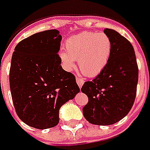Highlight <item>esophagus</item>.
<instances>
[{
  "label": "esophagus",
  "mask_w": 150,
  "mask_h": 150,
  "mask_svg": "<svg viewBox=\"0 0 150 150\" xmlns=\"http://www.w3.org/2000/svg\"><path fill=\"white\" fill-rule=\"evenodd\" d=\"M76 81H77V83H78V85H79V88H81V87L83 86V83H84L83 79H81V78H79V77L76 78Z\"/></svg>",
  "instance_id": "esophagus-1"
}]
</instances>
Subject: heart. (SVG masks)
I'll list each match as a JSON object with an SVG mask.
<instances>
[{
  "label": "heart",
  "mask_w": 150,
  "mask_h": 150,
  "mask_svg": "<svg viewBox=\"0 0 150 150\" xmlns=\"http://www.w3.org/2000/svg\"><path fill=\"white\" fill-rule=\"evenodd\" d=\"M112 41L108 34L82 32L65 42L59 57L65 67L72 70L78 61L79 69L88 78L99 75L107 66L112 53Z\"/></svg>",
  "instance_id": "heart-1"
}]
</instances>
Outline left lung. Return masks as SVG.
Masks as SVG:
<instances>
[{"label": "left lung", "instance_id": "1", "mask_svg": "<svg viewBox=\"0 0 150 150\" xmlns=\"http://www.w3.org/2000/svg\"><path fill=\"white\" fill-rule=\"evenodd\" d=\"M112 41V53L107 66L92 81H86L81 91L88 101L83 108L90 123L111 125L121 121L133 105L139 81V67L134 49L125 37L105 28Z\"/></svg>", "mask_w": 150, "mask_h": 150}]
</instances>
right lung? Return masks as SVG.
Listing matches in <instances>:
<instances>
[{"mask_svg": "<svg viewBox=\"0 0 150 150\" xmlns=\"http://www.w3.org/2000/svg\"><path fill=\"white\" fill-rule=\"evenodd\" d=\"M62 35L45 30L23 40L12 54L9 83L18 117L37 129L59 123V110L80 91L75 76L61 66Z\"/></svg>", "mask_w": 150, "mask_h": 150, "instance_id": "obj_1", "label": "right lung"}]
</instances>
